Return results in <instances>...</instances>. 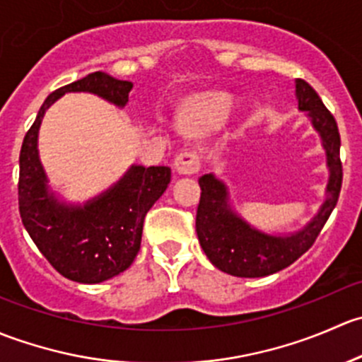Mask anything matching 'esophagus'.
Here are the masks:
<instances>
[{
  "mask_svg": "<svg viewBox=\"0 0 362 362\" xmlns=\"http://www.w3.org/2000/svg\"><path fill=\"white\" fill-rule=\"evenodd\" d=\"M202 168V154L194 151L182 152L175 159V170L180 175H194Z\"/></svg>",
  "mask_w": 362,
  "mask_h": 362,
  "instance_id": "obj_1",
  "label": "esophagus"
}]
</instances>
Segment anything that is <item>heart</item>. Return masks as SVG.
I'll list each match as a JSON object with an SVG mask.
<instances>
[{"label": "heart", "mask_w": 362, "mask_h": 362, "mask_svg": "<svg viewBox=\"0 0 362 362\" xmlns=\"http://www.w3.org/2000/svg\"><path fill=\"white\" fill-rule=\"evenodd\" d=\"M191 115L208 126H217L224 122L231 112V100L224 94H206L191 103Z\"/></svg>", "instance_id": "obj_1"}]
</instances>
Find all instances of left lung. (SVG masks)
Returning a JSON list of instances; mask_svg holds the SVG:
<instances>
[{
	"label": "left lung",
	"mask_w": 362,
	"mask_h": 362,
	"mask_svg": "<svg viewBox=\"0 0 362 362\" xmlns=\"http://www.w3.org/2000/svg\"><path fill=\"white\" fill-rule=\"evenodd\" d=\"M299 110L308 112L319 131L329 166L327 198L319 214L301 231L291 236H272L250 228L228 204L226 185L214 175L199 177L202 198L196 211V233L199 245L211 264L221 272L243 279L272 275L298 261L315 243L341 191L343 168L339 159V131L333 113L305 80H296Z\"/></svg>",
	"instance_id": "obj_1"
}]
</instances>
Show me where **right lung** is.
Here are the masks:
<instances>
[{"label":"right lung","mask_w":362,"mask_h":362,"mask_svg":"<svg viewBox=\"0 0 362 362\" xmlns=\"http://www.w3.org/2000/svg\"><path fill=\"white\" fill-rule=\"evenodd\" d=\"M133 83L94 71L54 90L25 133L19 156V211L25 231L64 279L100 284L131 266L144 221L171 180L168 166H133L115 185L83 206H66L47 191L38 159V129L47 108L64 93H93L124 107Z\"/></svg>","instance_id":"add662e5"}]
</instances>
